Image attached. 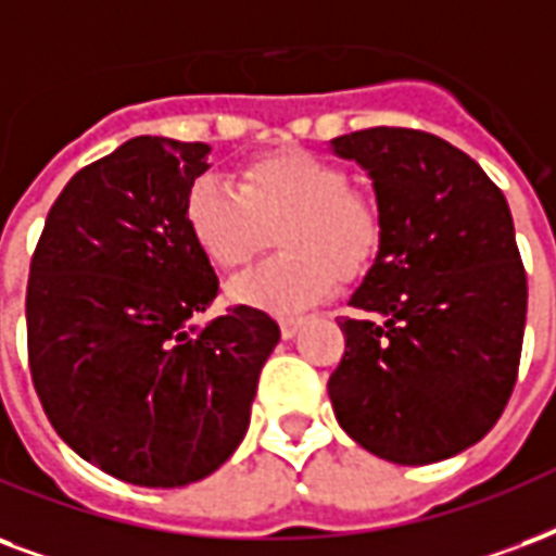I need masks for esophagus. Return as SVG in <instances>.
<instances>
[{
  "label": "esophagus",
  "mask_w": 556,
  "mask_h": 556,
  "mask_svg": "<svg viewBox=\"0 0 556 556\" xmlns=\"http://www.w3.org/2000/svg\"><path fill=\"white\" fill-rule=\"evenodd\" d=\"M303 326V317H279V332H282V338H294L296 329Z\"/></svg>",
  "instance_id": "1"
}]
</instances>
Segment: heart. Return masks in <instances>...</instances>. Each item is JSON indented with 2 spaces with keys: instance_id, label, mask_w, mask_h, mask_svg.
I'll return each instance as SVG.
<instances>
[{
  "instance_id": "heart-1",
  "label": "heart",
  "mask_w": 556,
  "mask_h": 556,
  "mask_svg": "<svg viewBox=\"0 0 556 556\" xmlns=\"http://www.w3.org/2000/svg\"><path fill=\"white\" fill-rule=\"evenodd\" d=\"M186 227L218 270L248 268L279 230L282 253L230 288L232 300L265 312H303L332 294L338 277L370 268L384 239L376 198L350 186L338 163L308 151L250 160L239 189L218 175L194 177Z\"/></svg>"
}]
</instances>
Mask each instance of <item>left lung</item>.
<instances>
[{"instance_id": "1", "label": "left lung", "mask_w": 556, "mask_h": 556, "mask_svg": "<svg viewBox=\"0 0 556 556\" xmlns=\"http://www.w3.org/2000/svg\"><path fill=\"white\" fill-rule=\"evenodd\" d=\"M372 180L384 239L350 296L346 353L329 376L334 417L391 464L476 446L510 400L528 279L514 218L484 168L446 139L367 127L329 142Z\"/></svg>"}]
</instances>
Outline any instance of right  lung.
Segmentation results:
<instances>
[{"label": "right lung", "instance_id": "obj_1", "mask_svg": "<svg viewBox=\"0 0 556 556\" xmlns=\"http://www.w3.org/2000/svg\"><path fill=\"white\" fill-rule=\"evenodd\" d=\"M206 142L134 137L63 186L25 296L28 362L63 443L108 476L186 486L215 472L250 426L279 344L265 312L198 317L218 277L186 227Z\"/></svg>", "mask_w": 556, "mask_h": 556}]
</instances>
